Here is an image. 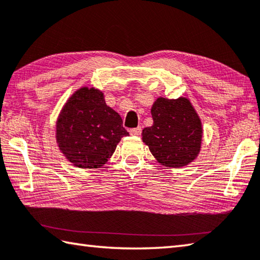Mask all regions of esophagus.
Listing matches in <instances>:
<instances>
[{
    "mask_svg": "<svg viewBox=\"0 0 260 260\" xmlns=\"http://www.w3.org/2000/svg\"><path fill=\"white\" fill-rule=\"evenodd\" d=\"M129 133H131V135L139 136V135H141V133H142V128H141L140 126L136 127V128H132V129L129 131Z\"/></svg>",
    "mask_w": 260,
    "mask_h": 260,
    "instance_id": "34e87169",
    "label": "esophagus"
}]
</instances>
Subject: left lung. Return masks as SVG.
<instances>
[{
    "label": "left lung",
    "instance_id": "1",
    "mask_svg": "<svg viewBox=\"0 0 260 260\" xmlns=\"http://www.w3.org/2000/svg\"><path fill=\"white\" fill-rule=\"evenodd\" d=\"M153 125L142 131V141L165 167L181 168L199 155L204 128L187 98L159 96L151 107Z\"/></svg>",
    "mask_w": 260,
    "mask_h": 260
}]
</instances>
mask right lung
<instances>
[{
	"label": "right lung",
	"mask_w": 260,
	"mask_h": 260,
	"mask_svg": "<svg viewBox=\"0 0 260 260\" xmlns=\"http://www.w3.org/2000/svg\"><path fill=\"white\" fill-rule=\"evenodd\" d=\"M128 135L118 112L107 106L100 89L75 91L55 122V140L66 159L78 168H100Z\"/></svg>",
	"instance_id": "add662e5"
}]
</instances>
